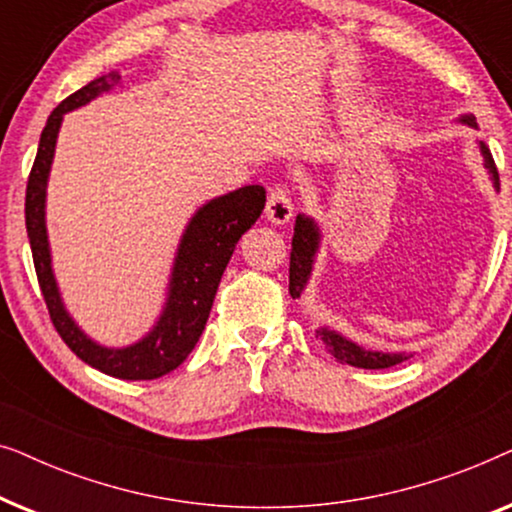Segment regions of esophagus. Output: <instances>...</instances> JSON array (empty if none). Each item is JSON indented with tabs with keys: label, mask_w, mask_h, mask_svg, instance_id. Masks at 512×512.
I'll return each instance as SVG.
<instances>
[{
	"label": "esophagus",
	"mask_w": 512,
	"mask_h": 512,
	"mask_svg": "<svg viewBox=\"0 0 512 512\" xmlns=\"http://www.w3.org/2000/svg\"><path fill=\"white\" fill-rule=\"evenodd\" d=\"M265 216H268V221L275 223V226H284V223L291 221L293 205L289 193H286L284 188H270L268 202H265Z\"/></svg>",
	"instance_id": "obj_1"
}]
</instances>
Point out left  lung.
Segmentation results:
<instances>
[{"mask_svg": "<svg viewBox=\"0 0 512 512\" xmlns=\"http://www.w3.org/2000/svg\"><path fill=\"white\" fill-rule=\"evenodd\" d=\"M459 123L468 125V128L478 130V123H475L473 114H461L457 118ZM480 146V156H482V165L492 179V186L499 191V172H496L494 158L489 153V146L478 142ZM321 228L314 216L310 214H298L296 223H293V240H291V265H289V293L293 298H300L310 284L312 272H314V261H317V254L321 249ZM317 338L321 340L331 356H335L340 363H349L354 368H366V370H380V368H391L396 363H401L405 359H410V354L405 352H382V349H366L359 342L349 340L347 335H342L335 331L331 326H319L317 328Z\"/></svg>", "mask_w": 512, "mask_h": 512, "instance_id": "obj_1", "label": "left lung"}]
</instances>
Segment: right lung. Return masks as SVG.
<instances>
[{"instance_id":"obj_1","label":"right lung","mask_w":512,"mask_h":512,"mask_svg":"<svg viewBox=\"0 0 512 512\" xmlns=\"http://www.w3.org/2000/svg\"><path fill=\"white\" fill-rule=\"evenodd\" d=\"M121 86V74L109 72L88 86L76 90L62 100L48 116L41 132L39 151L34 158L30 181L25 195V226L30 237L34 270L44 293L48 314L55 331L67 342V347L104 375L118 380H156L186 361V356L198 345L202 331L212 312L216 289H219L223 270L233 256L235 244L254 226L265 207V188L258 184L242 186L219 198L207 200L195 209L179 237L177 251L167 279L163 310L153 321L149 333L132 345L107 347L90 338L62 300L58 277L53 270L51 242L46 226V195L48 177L55 158V144L65 121V114L86 107L88 102Z\"/></svg>"}]
</instances>
